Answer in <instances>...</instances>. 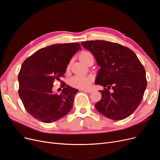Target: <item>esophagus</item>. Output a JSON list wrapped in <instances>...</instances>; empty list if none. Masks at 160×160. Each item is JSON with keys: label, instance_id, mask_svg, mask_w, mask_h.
I'll return each instance as SVG.
<instances>
[{"label": "esophagus", "instance_id": "obj_1", "mask_svg": "<svg viewBox=\"0 0 160 160\" xmlns=\"http://www.w3.org/2000/svg\"><path fill=\"white\" fill-rule=\"evenodd\" d=\"M83 91H84L86 93H91L92 92L91 89H83Z\"/></svg>", "mask_w": 160, "mask_h": 160}]
</instances>
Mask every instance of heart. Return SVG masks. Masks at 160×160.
<instances>
[{
    "mask_svg": "<svg viewBox=\"0 0 160 160\" xmlns=\"http://www.w3.org/2000/svg\"><path fill=\"white\" fill-rule=\"evenodd\" d=\"M93 56L90 52L83 51L80 53L79 59L86 63L91 57ZM69 67V66H68ZM92 83V78L90 76L83 75H77L72 77L70 80V83L72 86L79 89H88L91 86Z\"/></svg>",
    "mask_w": 160,
    "mask_h": 160,
    "instance_id": "b5f03b06",
    "label": "heart"
}]
</instances>
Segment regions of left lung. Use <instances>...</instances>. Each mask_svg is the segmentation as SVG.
I'll return each instance as SVG.
<instances>
[{"label": "left lung", "mask_w": 160, "mask_h": 160, "mask_svg": "<svg viewBox=\"0 0 160 160\" xmlns=\"http://www.w3.org/2000/svg\"><path fill=\"white\" fill-rule=\"evenodd\" d=\"M81 45L93 53L100 66L95 84L104 89L99 91L101 99L95 108L111 119L129 117L141 103L147 87L142 62L132 50L119 43L96 40Z\"/></svg>", "instance_id": "1"}]
</instances>
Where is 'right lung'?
<instances>
[{
	"label": "right lung",
	"mask_w": 160,
	"mask_h": 160,
	"mask_svg": "<svg viewBox=\"0 0 160 160\" xmlns=\"http://www.w3.org/2000/svg\"><path fill=\"white\" fill-rule=\"evenodd\" d=\"M81 47L78 42L52 45L38 50L23 62L18 75V95L27 112L36 119L55 122L72 109L79 90L62 81L63 89L57 95L52 93V83L64 77L67 65Z\"/></svg>",
	"instance_id": "1"
}]
</instances>
